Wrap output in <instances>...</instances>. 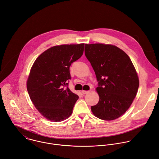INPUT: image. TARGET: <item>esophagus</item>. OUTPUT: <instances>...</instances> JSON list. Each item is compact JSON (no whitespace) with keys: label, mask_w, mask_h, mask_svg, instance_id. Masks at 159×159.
I'll return each instance as SVG.
<instances>
[{"label":"esophagus","mask_w":159,"mask_h":159,"mask_svg":"<svg viewBox=\"0 0 159 159\" xmlns=\"http://www.w3.org/2000/svg\"><path fill=\"white\" fill-rule=\"evenodd\" d=\"M89 92V91H87V90H82V93H83V94H85V93H87Z\"/></svg>","instance_id":"obj_1"}]
</instances>
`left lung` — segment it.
Returning a JSON list of instances; mask_svg holds the SVG:
<instances>
[{"mask_svg":"<svg viewBox=\"0 0 159 159\" xmlns=\"http://www.w3.org/2000/svg\"><path fill=\"white\" fill-rule=\"evenodd\" d=\"M85 55L98 82L99 100L91 107L93 114L103 120L120 117L130 107L139 86L130 57L117 46L104 43L85 44Z\"/></svg>","mask_w":159,"mask_h":159,"instance_id":"1","label":"left lung"}]
</instances>
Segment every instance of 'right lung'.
I'll use <instances>...</instances> for the list:
<instances>
[{
    "instance_id": "1",
    "label": "right lung",
    "mask_w": 159,
    "mask_h": 159,
    "mask_svg": "<svg viewBox=\"0 0 159 159\" xmlns=\"http://www.w3.org/2000/svg\"><path fill=\"white\" fill-rule=\"evenodd\" d=\"M84 43L52 47L36 59L27 80V89L37 110L47 120L61 122L69 118L79 96L68 85L69 67L81 57Z\"/></svg>"
}]
</instances>
